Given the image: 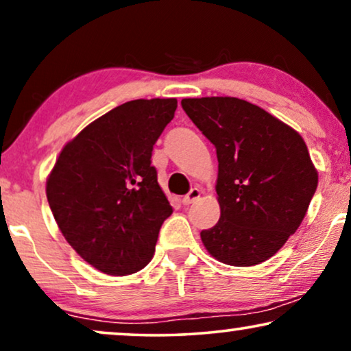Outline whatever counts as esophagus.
Wrapping results in <instances>:
<instances>
[{
	"instance_id": "esophagus-1",
	"label": "esophagus",
	"mask_w": 351,
	"mask_h": 351,
	"mask_svg": "<svg viewBox=\"0 0 351 351\" xmlns=\"http://www.w3.org/2000/svg\"><path fill=\"white\" fill-rule=\"evenodd\" d=\"M199 196H201V190H199V189H191L190 193L186 195V196H184V199H182V203H184L185 206H189V204H191V203H195L196 199H199Z\"/></svg>"
}]
</instances>
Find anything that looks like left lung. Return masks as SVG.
Returning a JSON list of instances; mask_svg holds the SVG:
<instances>
[{
    "mask_svg": "<svg viewBox=\"0 0 351 351\" xmlns=\"http://www.w3.org/2000/svg\"><path fill=\"white\" fill-rule=\"evenodd\" d=\"M182 108L217 152L220 219L201 241L227 265L265 262L300 227L318 186L304 138L243 99H182Z\"/></svg>",
    "mask_w": 351,
    "mask_h": 351,
    "instance_id": "obj_1",
    "label": "left lung"
}]
</instances>
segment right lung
<instances>
[{"label":"right lung","instance_id":"obj_1","mask_svg":"<svg viewBox=\"0 0 351 351\" xmlns=\"http://www.w3.org/2000/svg\"><path fill=\"white\" fill-rule=\"evenodd\" d=\"M176 108L177 99H137L110 110L62 148L47 177L66 243L105 275L142 270L172 214L152 152Z\"/></svg>","mask_w":351,"mask_h":351}]
</instances>
